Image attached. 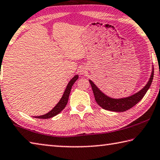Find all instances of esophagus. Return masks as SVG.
<instances>
[{
	"instance_id": "obj_1",
	"label": "esophagus",
	"mask_w": 160,
	"mask_h": 160,
	"mask_svg": "<svg viewBox=\"0 0 160 160\" xmlns=\"http://www.w3.org/2000/svg\"><path fill=\"white\" fill-rule=\"evenodd\" d=\"M79 72H80V75H85L86 73V71L84 68H82V69H80Z\"/></svg>"
}]
</instances>
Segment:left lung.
I'll use <instances>...</instances> for the list:
<instances>
[{"mask_svg": "<svg viewBox=\"0 0 160 160\" xmlns=\"http://www.w3.org/2000/svg\"><path fill=\"white\" fill-rule=\"evenodd\" d=\"M153 76L154 67H152V72H151L148 82L143 89L136 94L130 96V97L122 98H112L108 97L101 92L91 80H89V81L92 86L95 100L98 104V106H100L103 109L110 110V111L124 112L132 108L133 106L137 104L143 98L147 91L150 88L151 84H152Z\"/></svg>", "mask_w": 160, "mask_h": 160, "instance_id": "left-lung-1", "label": "left lung"}]
</instances>
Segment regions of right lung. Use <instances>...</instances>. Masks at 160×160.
Returning <instances> with one entry per match:
<instances>
[{
	"label": "right lung",
	"mask_w": 160,
	"mask_h": 160,
	"mask_svg": "<svg viewBox=\"0 0 160 160\" xmlns=\"http://www.w3.org/2000/svg\"><path fill=\"white\" fill-rule=\"evenodd\" d=\"M78 75H76L72 78V79L69 81V82L68 84V85L66 86V88L65 89L64 92H63V94L62 96V97L61 98L60 101L58 102V103L55 106L53 109L51 110L50 112L46 113L45 115H40V116H35L33 118H39V119H48V118H53L54 116H56L57 115L59 114V112H61L62 110L64 109V108L66 106V104L68 103V97L69 95H70V92L72 88V86L73 85V84L75 83V81L78 80Z\"/></svg>",
	"instance_id": "obj_1"
}]
</instances>
